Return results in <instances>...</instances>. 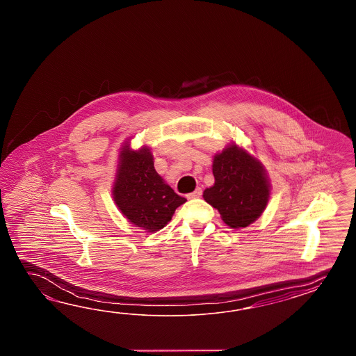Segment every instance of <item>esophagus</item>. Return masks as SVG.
Returning <instances> with one entry per match:
<instances>
[{
    "mask_svg": "<svg viewBox=\"0 0 356 356\" xmlns=\"http://www.w3.org/2000/svg\"><path fill=\"white\" fill-rule=\"evenodd\" d=\"M200 195H202V189L197 188L193 193H189V194L186 195V198H188V200H195V198H200Z\"/></svg>",
    "mask_w": 356,
    "mask_h": 356,
    "instance_id": "obj_1",
    "label": "esophagus"
}]
</instances>
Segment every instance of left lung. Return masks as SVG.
I'll use <instances>...</instances> for the list:
<instances>
[{"mask_svg": "<svg viewBox=\"0 0 356 356\" xmlns=\"http://www.w3.org/2000/svg\"><path fill=\"white\" fill-rule=\"evenodd\" d=\"M212 172L215 185L203 198L220 212L232 227H245L256 221L268 204L269 181L257 159L236 145L216 154Z\"/></svg>", "mask_w": 356, "mask_h": 356, "instance_id": "obj_1", "label": "left lung"}]
</instances>
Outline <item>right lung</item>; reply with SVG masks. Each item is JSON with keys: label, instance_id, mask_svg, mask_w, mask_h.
<instances>
[{"label": "right lung", "instance_id": "1", "mask_svg": "<svg viewBox=\"0 0 356 356\" xmlns=\"http://www.w3.org/2000/svg\"><path fill=\"white\" fill-rule=\"evenodd\" d=\"M120 158L113 188L115 204L134 225L149 233L163 229L186 200L156 174L149 149L134 152L126 145Z\"/></svg>", "mask_w": 356, "mask_h": 356}]
</instances>
